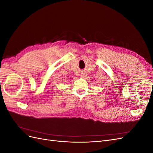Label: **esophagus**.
Returning <instances> with one entry per match:
<instances>
[{"label":"esophagus","instance_id":"obj_1","mask_svg":"<svg viewBox=\"0 0 153 153\" xmlns=\"http://www.w3.org/2000/svg\"><path fill=\"white\" fill-rule=\"evenodd\" d=\"M81 76H86V73L85 72H82L81 73Z\"/></svg>","mask_w":153,"mask_h":153}]
</instances>
